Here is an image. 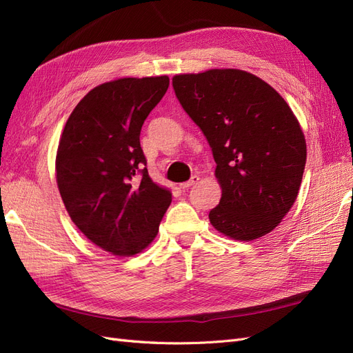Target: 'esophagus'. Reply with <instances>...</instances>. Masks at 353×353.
Segmentation results:
<instances>
[{"label": "esophagus", "instance_id": "34e87169", "mask_svg": "<svg viewBox=\"0 0 353 353\" xmlns=\"http://www.w3.org/2000/svg\"><path fill=\"white\" fill-rule=\"evenodd\" d=\"M199 175H193L191 176V179L190 181H187V183H183V184H179V187L183 188V190H187V188H190V187H193V185H196L197 183H199Z\"/></svg>", "mask_w": 353, "mask_h": 353}]
</instances>
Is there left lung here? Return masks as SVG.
<instances>
[{"label": "left lung", "mask_w": 353, "mask_h": 353, "mask_svg": "<svg viewBox=\"0 0 353 353\" xmlns=\"http://www.w3.org/2000/svg\"><path fill=\"white\" fill-rule=\"evenodd\" d=\"M179 104L205 134L222 188L209 219L219 232L250 241L271 232L297 197L306 141L271 85L239 69L172 78Z\"/></svg>", "instance_id": "8db88e82"}]
</instances>
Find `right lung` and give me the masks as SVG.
I'll return each mask as SVG.
<instances>
[{"label": "right lung", "instance_id": "obj_1", "mask_svg": "<svg viewBox=\"0 0 353 353\" xmlns=\"http://www.w3.org/2000/svg\"><path fill=\"white\" fill-rule=\"evenodd\" d=\"M168 87V77L101 83L73 109L60 138L57 185L69 216L113 254L145 249L172 201L148 176L140 144L141 126Z\"/></svg>", "mask_w": 353, "mask_h": 353}]
</instances>
